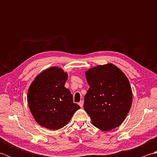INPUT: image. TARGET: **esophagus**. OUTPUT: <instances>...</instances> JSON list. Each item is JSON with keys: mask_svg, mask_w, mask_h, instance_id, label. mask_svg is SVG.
<instances>
[{"mask_svg": "<svg viewBox=\"0 0 157 157\" xmlns=\"http://www.w3.org/2000/svg\"><path fill=\"white\" fill-rule=\"evenodd\" d=\"M78 104H79V106H80V107H82L83 105H84V101H81L80 102H79L78 103Z\"/></svg>", "mask_w": 157, "mask_h": 157, "instance_id": "esophagus-1", "label": "esophagus"}]
</instances>
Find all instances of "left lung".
<instances>
[{
	"mask_svg": "<svg viewBox=\"0 0 157 157\" xmlns=\"http://www.w3.org/2000/svg\"><path fill=\"white\" fill-rule=\"evenodd\" d=\"M90 88L84 108L92 123L102 131L120 125L131 108L132 92L128 79L117 67L109 63L86 73Z\"/></svg>",
	"mask_w": 157,
	"mask_h": 157,
	"instance_id": "obj_1",
	"label": "left lung"
}]
</instances>
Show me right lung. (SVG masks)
<instances>
[{
    "instance_id": "obj_1",
    "label": "right lung",
    "mask_w": 157,
    "mask_h": 157,
    "mask_svg": "<svg viewBox=\"0 0 157 157\" xmlns=\"http://www.w3.org/2000/svg\"><path fill=\"white\" fill-rule=\"evenodd\" d=\"M67 79V73L52 67L40 73L29 86L28 105L39 125L51 130L61 129L80 108L65 87Z\"/></svg>"
}]
</instances>
